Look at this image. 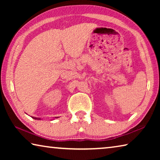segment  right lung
<instances>
[{
  "label": "right lung",
  "mask_w": 160,
  "mask_h": 160,
  "mask_svg": "<svg viewBox=\"0 0 160 160\" xmlns=\"http://www.w3.org/2000/svg\"><path fill=\"white\" fill-rule=\"evenodd\" d=\"M34 119H37V120H40L39 118H37V117H32Z\"/></svg>",
  "instance_id": "add662e5"
}]
</instances>
